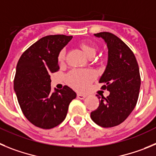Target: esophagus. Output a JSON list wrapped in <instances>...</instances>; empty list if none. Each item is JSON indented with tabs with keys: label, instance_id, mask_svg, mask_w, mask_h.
Segmentation results:
<instances>
[{
	"label": "esophagus",
	"instance_id": "1",
	"mask_svg": "<svg viewBox=\"0 0 156 156\" xmlns=\"http://www.w3.org/2000/svg\"><path fill=\"white\" fill-rule=\"evenodd\" d=\"M77 97H78V99H84L85 97H86V95H83V94L78 93V94H77Z\"/></svg>",
	"mask_w": 156,
	"mask_h": 156
}]
</instances>
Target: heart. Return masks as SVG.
I'll return each mask as SVG.
<instances>
[{
    "label": "heart",
    "mask_w": 156,
    "mask_h": 156,
    "mask_svg": "<svg viewBox=\"0 0 156 156\" xmlns=\"http://www.w3.org/2000/svg\"><path fill=\"white\" fill-rule=\"evenodd\" d=\"M78 47L84 54L88 57L95 56L97 51V47L95 44L86 41H81L78 43ZM65 61V51L61 50L57 55V62L63 64ZM95 78V73L90 70H75L67 75L66 81L69 86L77 91H85L88 88L92 81Z\"/></svg>",
    "instance_id": "heart-1"
}]
</instances>
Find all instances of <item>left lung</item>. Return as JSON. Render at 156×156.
<instances>
[{
    "mask_svg": "<svg viewBox=\"0 0 156 156\" xmlns=\"http://www.w3.org/2000/svg\"><path fill=\"white\" fill-rule=\"evenodd\" d=\"M107 44L108 63L99 83L109 91L106 98L97 95L99 105L91 118L102 127H112L123 122L137 104L141 86L139 68L134 53L114 34L102 32L95 34Z\"/></svg>",
    "mask_w": 156,
    "mask_h": 156,
    "instance_id": "left-lung-1",
    "label": "left lung"
}]
</instances>
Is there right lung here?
<instances>
[{"label":"right lung","mask_w":156,"mask_h":156,"mask_svg":"<svg viewBox=\"0 0 156 156\" xmlns=\"http://www.w3.org/2000/svg\"><path fill=\"white\" fill-rule=\"evenodd\" d=\"M71 36L50 35L33 43L17 64L14 89L22 113L33 125L51 129L62 123L76 93L67 85L51 92L50 75L59 71L57 55Z\"/></svg>","instance_id":"add662e5"}]
</instances>
